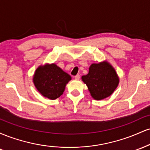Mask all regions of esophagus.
Listing matches in <instances>:
<instances>
[{
  "label": "esophagus",
  "mask_w": 150,
  "mask_h": 150,
  "mask_svg": "<svg viewBox=\"0 0 150 150\" xmlns=\"http://www.w3.org/2000/svg\"><path fill=\"white\" fill-rule=\"evenodd\" d=\"M74 77H75V80H79V79L80 78V75H75Z\"/></svg>",
  "instance_id": "esophagus-1"
}]
</instances>
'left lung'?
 Listing matches in <instances>:
<instances>
[{"label": "left lung", "instance_id": "8db88e82", "mask_svg": "<svg viewBox=\"0 0 150 150\" xmlns=\"http://www.w3.org/2000/svg\"><path fill=\"white\" fill-rule=\"evenodd\" d=\"M91 96L95 100H102L113 94L119 84V77L114 68L104 61L92 63L87 75L82 76Z\"/></svg>", "mask_w": 150, "mask_h": 150}]
</instances>
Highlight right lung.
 Listing matches in <instances>:
<instances>
[{
    "label": "right lung",
    "mask_w": 150,
    "mask_h": 150,
    "mask_svg": "<svg viewBox=\"0 0 150 150\" xmlns=\"http://www.w3.org/2000/svg\"><path fill=\"white\" fill-rule=\"evenodd\" d=\"M71 76L55 63H46L35 70L33 82L39 92L48 99L54 100L61 97Z\"/></svg>",
    "instance_id": "1"
}]
</instances>
